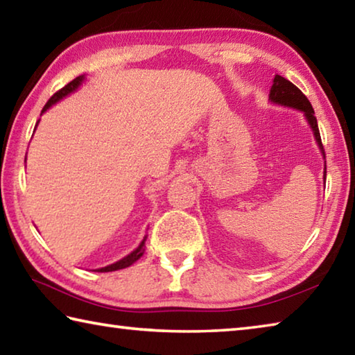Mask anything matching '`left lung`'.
Returning <instances> with one entry per match:
<instances>
[{"label":"left lung","mask_w":355,"mask_h":355,"mask_svg":"<svg viewBox=\"0 0 355 355\" xmlns=\"http://www.w3.org/2000/svg\"><path fill=\"white\" fill-rule=\"evenodd\" d=\"M268 99L272 101V102H275V104H279V105H284V107H292V108H296V110H300V112L304 113L307 122L312 127L313 135H315V139H317V143L320 146V150L323 152V155L326 158L323 144H321L318 122H317V118H315V112H313V108H312V104H311V102H309V99L306 98V96L302 94L301 89L296 87V85H293V83L290 82V80L284 79V77H282V76L276 74L275 79H273L272 89H270ZM324 175H326V166H324Z\"/></svg>","instance_id":"8db88e82"}]
</instances>
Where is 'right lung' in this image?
I'll return each mask as SVG.
<instances>
[{
  "mask_svg": "<svg viewBox=\"0 0 355 355\" xmlns=\"http://www.w3.org/2000/svg\"><path fill=\"white\" fill-rule=\"evenodd\" d=\"M83 79H85V77H83V76L76 77L74 80H71V82H69V83H67V85L63 87L62 89H59V92H57V93H54L53 96H51V99L46 102V105L43 107L42 113L46 112L51 105H54L55 102H59L60 99L65 98V96H68L69 93L76 92V89L79 88V85H80ZM146 239H147V237H144L143 242H141V243L138 245V248H137V250H133L130 254L125 256V257H122L121 261L112 263V266H107V267H102V268H99L98 272H101V273H104V272H114V270H121V268H125V267H128V266H132L133 262H137V261L139 259V257L143 256V253H144V247H146V245H144V243H146Z\"/></svg>",
  "mask_w": 355,
  "mask_h": 355,
  "instance_id": "add662e5",
  "label": "right lung"
}]
</instances>
